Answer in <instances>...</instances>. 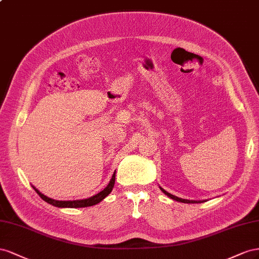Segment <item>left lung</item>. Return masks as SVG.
Segmentation results:
<instances>
[{
  "instance_id": "8db88e82",
  "label": "left lung",
  "mask_w": 259,
  "mask_h": 259,
  "mask_svg": "<svg viewBox=\"0 0 259 259\" xmlns=\"http://www.w3.org/2000/svg\"><path fill=\"white\" fill-rule=\"evenodd\" d=\"M160 188V187H159ZM160 190L162 191V193H165L168 197H170V198H172V199H175V201H177V202H181V203H188V204H192V203H201L199 201H190V199H184V198H180V197H177L176 195H172V194H170V193H168L167 191H165L164 189H161L160 188Z\"/></svg>"
}]
</instances>
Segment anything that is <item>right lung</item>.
Wrapping results in <instances>:
<instances>
[{"mask_svg": "<svg viewBox=\"0 0 259 259\" xmlns=\"http://www.w3.org/2000/svg\"><path fill=\"white\" fill-rule=\"evenodd\" d=\"M115 176H116V171L114 172L112 179H110L109 183L107 184V187L101 191L100 193L95 194L91 197L89 198H85V199H76V201H56V199H53V198H50L48 196H46L44 194H42L41 192L35 189L34 187H32L34 189V191L36 192V193L39 194V196L43 199V201H46L47 203L51 204L55 206V207H68V208H80V207H88V206H93V205H97L98 203L102 202L103 199H104L110 192L113 191V188H114V184H115Z\"/></svg>", "mask_w": 259, "mask_h": 259, "instance_id": "obj_1", "label": "right lung"}]
</instances>
